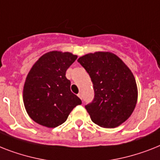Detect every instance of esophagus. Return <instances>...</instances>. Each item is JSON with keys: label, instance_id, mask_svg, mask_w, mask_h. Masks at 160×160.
<instances>
[{"label": "esophagus", "instance_id": "esophagus-1", "mask_svg": "<svg viewBox=\"0 0 160 160\" xmlns=\"http://www.w3.org/2000/svg\"><path fill=\"white\" fill-rule=\"evenodd\" d=\"M78 97L80 98V99H82V96H81V93H78Z\"/></svg>", "mask_w": 160, "mask_h": 160}]
</instances>
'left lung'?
Instances as JSON below:
<instances>
[{
  "label": "left lung",
  "instance_id": "left-lung-1",
  "mask_svg": "<svg viewBox=\"0 0 160 160\" xmlns=\"http://www.w3.org/2000/svg\"><path fill=\"white\" fill-rule=\"evenodd\" d=\"M89 73L94 98L85 106L93 122L114 128L130 118L136 108L138 89L134 75L114 53L96 52L77 60Z\"/></svg>",
  "mask_w": 160,
  "mask_h": 160
}]
</instances>
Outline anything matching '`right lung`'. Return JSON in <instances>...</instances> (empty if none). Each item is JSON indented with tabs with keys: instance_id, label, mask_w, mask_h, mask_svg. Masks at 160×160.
<instances>
[{
	"instance_id": "obj_1",
	"label": "right lung",
	"mask_w": 160,
	"mask_h": 160,
	"mask_svg": "<svg viewBox=\"0 0 160 160\" xmlns=\"http://www.w3.org/2000/svg\"><path fill=\"white\" fill-rule=\"evenodd\" d=\"M77 58L71 52L45 53L28 71L23 90L26 112L35 122L54 128L62 125L81 100L71 91L66 71Z\"/></svg>"
}]
</instances>
